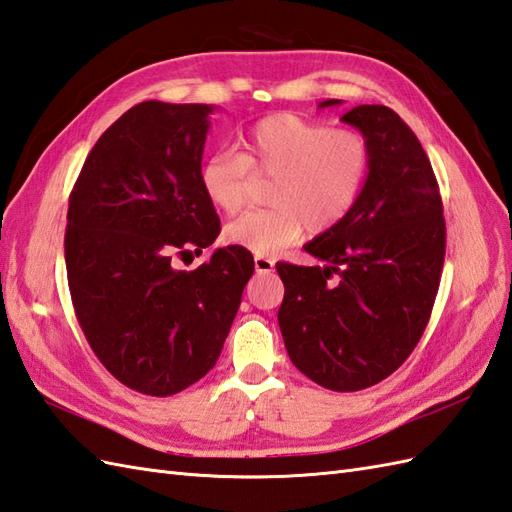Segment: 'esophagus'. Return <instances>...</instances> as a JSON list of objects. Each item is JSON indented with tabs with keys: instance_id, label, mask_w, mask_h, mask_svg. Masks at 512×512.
<instances>
[{
	"instance_id": "1",
	"label": "esophagus",
	"mask_w": 512,
	"mask_h": 512,
	"mask_svg": "<svg viewBox=\"0 0 512 512\" xmlns=\"http://www.w3.org/2000/svg\"><path fill=\"white\" fill-rule=\"evenodd\" d=\"M272 268H275V259H270L266 255H255V270L259 272H272Z\"/></svg>"
}]
</instances>
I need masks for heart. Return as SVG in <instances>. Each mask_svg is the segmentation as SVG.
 I'll return each instance as SVG.
<instances>
[{
	"label": "heart",
	"instance_id": "obj_1",
	"mask_svg": "<svg viewBox=\"0 0 512 512\" xmlns=\"http://www.w3.org/2000/svg\"><path fill=\"white\" fill-rule=\"evenodd\" d=\"M244 154L218 150L200 165V187L213 207L235 216L257 181H270V209L244 213L224 229L229 244L275 255L305 227L329 231L349 216L371 170V146L358 130L331 128L292 113L264 117L242 137Z\"/></svg>",
	"mask_w": 512,
	"mask_h": 512
}]
</instances>
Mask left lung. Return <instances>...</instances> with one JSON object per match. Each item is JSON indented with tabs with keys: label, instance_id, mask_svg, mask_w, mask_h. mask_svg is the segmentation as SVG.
Returning <instances> with one entry per match:
<instances>
[{
	"label": "left lung",
	"instance_id": "obj_1",
	"mask_svg": "<svg viewBox=\"0 0 512 512\" xmlns=\"http://www.w3.org/2000/svg\"><path fill=\"white\" fill-rule=\"evenodd\" d=\"M342 122L368 139L371 170L349 216L305 246L325 264H277V316L292 364L318 386L353 392L395 373L421 340L441 283L445 218L430 159L395 111L362 104Z\"/></svg>",
	"mask_w": 512,
	"mask_h": 512
}]
</instances>
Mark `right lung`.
Here are the masks:
<instances>
[{
	"instance_id": "1",
	"label": "right lung",
	"mask_w": 512,
	"mask_h": 512,
	"mask_svg": "<svg viewBox=\"0 0 512 512\" xmlns=\"http://www.w3.org/2000/svg\"><path fill=\"white\" fill-rule=\"evenodd\" d=\"M211 104L148 100L106 128L69 196L65 264L93 353L115 379L170 397L220 358L255 270L240 246L194 270L220 218L200 187Z\"/></svg>"
}]
</instances>
